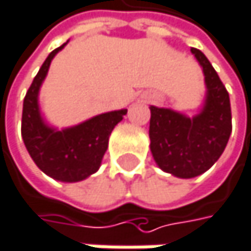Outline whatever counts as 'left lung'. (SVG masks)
Returning a JSON list of instances; mask_svg holds the SVG:
<instances>
[{
    "instance_id": "8db88e82",
    "label": "left lung",
    "mask_w": 251,
    "mask_h": 251,
    "mask_svg": "<svg viewBox=\"0 0 251 251\" xmlns=\"http://www.w3.org/2000/svg\"><path fill=\"white\" fill-rule=\"evenodd\" d=\"M193 55L203 69L204 102L193 117L172 108L150 105V150L157 166L176 178L190 179L209 171L224 153L231 131L229 94L207 57Z\"/></svg>"
}]
</instances>
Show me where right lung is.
<instances>
[{
	"label": "right lung",
	"instance_id": "add662e5",
	"mask_svg": "<svg viewBox=\"0 0 251 251\" xmlns=\"http://www.w3.org/2000/svg\"><path fill=\"white\" fill-rule=\"evenodd\" d=\"M67 42L50 52L26 92L22 114V137L32 160L45 175L60 182H79L100 169L108 147V137L128 110L101 113L63 129L45 120L39 105V91L52 58Z\"/></svg>",
	"mask_w": 251,
	"mask_h": 251
}]
</instances>
